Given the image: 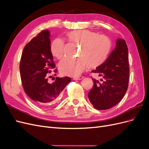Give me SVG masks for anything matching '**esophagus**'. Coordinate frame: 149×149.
I'll return each instance as SVG.
<instances>
[{
  "label": "esophagus",
  "mask_w": 149,
  "mask_h": 149,
  "mask_svg": "<svg viewBox=\"0 0 149 149\" xmlns=\"http://www.w3.org/2000/svg\"><path fill=\"white\" fill-rule=\"evenodd\" d=\"M83 78V76H75V77L73 78L74 80H81Z\"/></svg>",
  "instance_id": "esophagus-1"
}]
</instances>
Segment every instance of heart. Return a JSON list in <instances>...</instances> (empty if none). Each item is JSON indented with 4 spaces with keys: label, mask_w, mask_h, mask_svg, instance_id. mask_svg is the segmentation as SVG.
Here are the masks:
<instances>
[{
    "label": "heart",
    "mask_w": 149,
    "mask_h": 149,
    "mask_svg": "<svg viewBox=\"0 0 149 149\" xmlns=\"http://www.w3.org/2000/svg\"><path fill=\"white\" fill-rule=\"evenodd\" d=\"M67 37L70 42L81 45L79 58L76 59L66 58L59 64L60 73L66 76H76L87 68H96L107 59L111 49V42L107 36L97 35L88 30L70 31ZM50 51L53 56L60 60L65 56V44L60 38L52 43Z\"/></svg>",
    "instance_id": "b5f03b06"
}]
</instances>
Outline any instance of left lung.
I'll list each match as a JSON object with an SVG mask.
<instances>
[{
  "mask_svg": "<svg viewBox=\"0 0 149 149\" xmlns=\"http://www.w3.org/2000/svg\"><path fill=\"white\" fill-rule=\"evenodd\" d=\"M92 72L103 79L100 83L92 78L94 86L88 93L89 100L96 109H110L121 101L128 88V48L125 40H117L116 47L106 61Z\"/></svg>",
  "mask_w": 149,
  "mask_h": 149,
  "instance_id": "obj_1",
  "label": "left lung"
}]
</instances>
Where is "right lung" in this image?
Instances as JSON below:
<instances>
[{
    "label": "right lung",
    "instance_id": "right-lung-1",
    "mask_svg": "<svg viewBox=\"0 0 149 149\" xmlns=\"http://www.w3.org/2000/svg\"><path fill=\"white\" fill-rule=\"evenodd\" d=\"M48 30H43L25 47L20 63L21 79L25 93L37 104L45 107L56 102L70 77H56L53 83L48 82L49 73L55 68L50 51ZM56 73L57 70H54Z\"/></svg>",
    "mask_w": 149,
    "mask_h": 149
}]
</instances>
